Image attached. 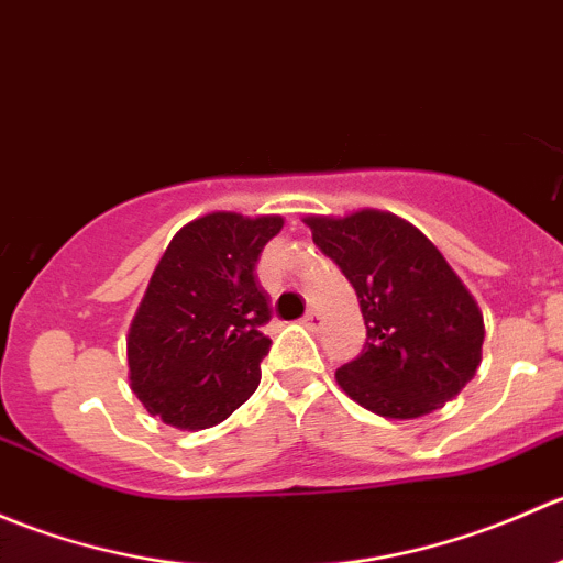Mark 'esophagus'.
<instances>
[{
  "label": "esophagus",
  "mask_w": 563,
  "mask_h": 563,
  "mask_svg": "<svg viewBox=\"0 0 563 563\" xmlns=\"http://www.w3.org/2000/svg\"><path fill=\"white\" fill-rule=\"evenodd\" d=\"M321 313H318V310H308V313H305V318H302V323L305 327H310V329H318L321 327Z\"/></svg>",
  "instance_id": "esophagus-1"
}]
</instances>
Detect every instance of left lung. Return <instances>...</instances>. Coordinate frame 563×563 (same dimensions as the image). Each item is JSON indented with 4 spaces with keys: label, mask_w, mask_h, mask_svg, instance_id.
Wrapping results in <instances>:
<instances>
[{
    "label": "left lung",
    "mask_w": 563,
    "mask_h": 563,
    "mask_svg": "<svg viewBox=\"0 0 563 563\" xmlns=\"http://www.w3.org/2000/svg\"><path fill=\"white\" fill-rule=\"evenodd\" d=\"M305 223L354 286L367 327L362 354L334 373L345 395L389 419L424 417L460 395L482 362L485 323L439 247L378 209Z\"/></svg>",
    "instance_id": "left-lung-1"
}]
</instances>
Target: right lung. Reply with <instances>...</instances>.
<instances>
[{"instance_id": "add662e5", "label": "right lung", "mask_w": 563, "mask_h": 563, "mask_svg": "<svg viewBox=\"0 0 563 563\" xmlns=\"http://www.w3.org/2000/svg\"><path fill=\"white\" fill-rule=\"evenodd\" d=\"M283 218L212 212L176 231L128 334L130 384L146 411L181 430L223 422L253 395L272 340L255 277Z\"/></svg>"}]
</instances>
